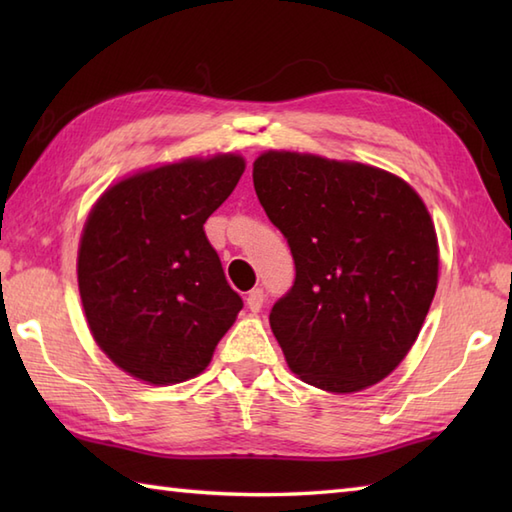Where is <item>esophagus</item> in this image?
<instances>
[{"instance_id":"obj_1","label":"esophagus","mask_w":512,"mask_h":512,"mask_svg":"<svg viewBox=\"0 0 512 512\" xmlns=\"http://www.w3.org/2000/svg\"><path fill=\"white\" fill-rule=\"evenodd\" d=\"M264 299H266V295H264V290L262 288H253L248 292V297H246V306H248V310L250 312H259L264 308Z\"/></svg>"}]
</instances>
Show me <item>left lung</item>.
Here are the masks:
<instances>
[{
	"label": "left lung",
	"instance_id": "1",
	"mask_svg": "<svg viewBox=\"0 0 512 512\" xmlns=\"http://www.w3.org/2000/svg\"><path fill=\"white\" fill-rule=\"evenodd\" d=\"M259 204L290 246L295 284L270 328L303 383L352 394L394 372L438 286L427 206L391 173L295 151L253 165Z\"/></svg>",
	"mask_w": 512,
	"mask_h": 512
}]
</instances>
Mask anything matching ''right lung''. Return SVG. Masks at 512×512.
<instances>
[{"mask_svg": "<svg viewBox=\"0 0 512 512\" xmlns=\"http://www.w3.org/2000/svg\"><path fill=\"white\" fill-rule=\"evenodd\" d=\"M244 167L235 154L189 158L125 178L94 204L76 262L85 319L134 378L198 376L242 310L204 222Z\"/></svg>", "mask_w": 512, "mask_h": 512, "instance_id": "1", "label": "right lung"}]
</instances>
